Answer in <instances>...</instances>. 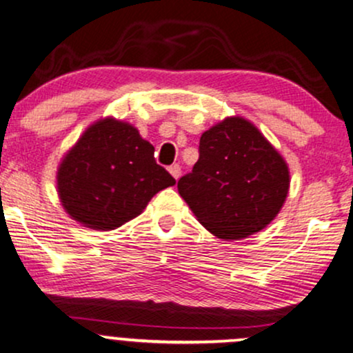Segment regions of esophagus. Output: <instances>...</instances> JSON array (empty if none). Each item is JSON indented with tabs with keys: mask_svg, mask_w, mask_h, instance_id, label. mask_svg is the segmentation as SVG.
I'll list each match as a JSON object with an SVG mask.
<instances>
[{
	"mask_svg": "<svg viewBox=\"0 0 353 353\" xmlns=\"http://www.w3.org/2000/svg\"><path fill=\"white\" fill-rule=\"evenodd\" d=\"M169 172H171V176L174 177V179H179L181 177V168L177 164H174L169 168Z\"/></svg>",
	"mask_w": 353,
	"mask_h": 353,
	"instance_id": "obj_1",
	"label": "esophagus"
}]
</instances>
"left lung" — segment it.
<instances>
[{"mask_svg":"<svg viewBox=\"0 0 353 353\" xmlns=\"http://www.w3.org/2000/svg\"><path fill=\"white\" fill-rule=\"evenodd\" d=\"M289 184L283 157L252 123L236 116L201 136L199 161L177 189L210 234L237 241L274 221Z\"/></svg>","mask_w":353,"mask_h":353,"instance_id":"obj_1","label":"left lung"}]
</instances>
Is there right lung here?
Here are the masks:
<instances>
[{
  "mask_svg": "<svg viewBox=\"0 0 353 353\" xmlns=\"http://www.w3.org/2000/svg\"><path fill=\"white\" fill-rule=\"evenodd\" d=\"M64 210L79 224L112 230L139 216L176 179L154 159L151 143L114 117L89 125L58 169Z\"/></svg>",
  "mask_w": 353,
  "mask_h": 353,
  "instance_id": "1",
  "label": "right lung"
}]
</instances>
